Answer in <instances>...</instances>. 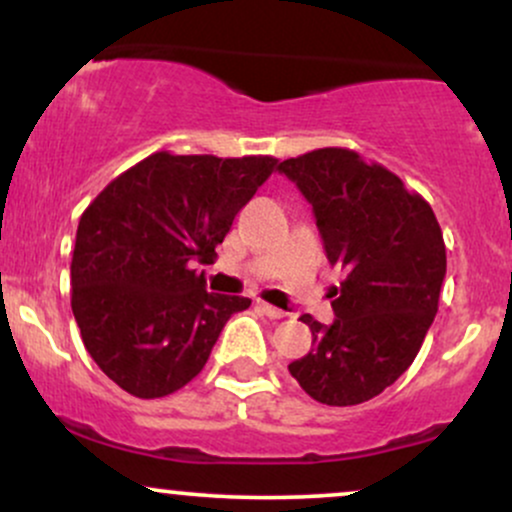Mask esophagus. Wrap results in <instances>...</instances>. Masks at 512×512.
Wrapping results in <instances>:
<instances>
[{
  "mask_svg": "<svg viewBox=\"0 0 512 512\" xmlns=\"http://www.w3.org/2000/svg\"><path fill=\"white\" fill-rule=\"evenodd\" d=\"M260 310L267 317H272V320H281V317H286L289 313H284V310H279V308H274V305H269V303H260Z\"/></svg>",
  "mask_w": 512,
  "mask_h": 512,
  "instance_id": "1",
  "label": "esophagus"
}]
</instances>
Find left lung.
I'll use <instances>...</instances> for the list:
<instances>
[{"label": "left lung", "instance_id": "1", "mask_svg": "<svg viewBox=\"0 0 512 512\" xmlns=\"http://www.w3.org/2000/svg\"><path fill=\"white\" fill-rule=\"evenodd\" d=\"M279 173L313 204L327 260L346 272L332 325L301 315L313 349L289 370L320 404L368 402L411 366L438 313L443 231L424 197L351 149L286 158Z\"/></svg>", "mask_w": 512, "mask_h": 512}]
</instances>
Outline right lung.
Masks as SVG:
<instances>
[{"label":"right lung","mask_w":512,"mask_h":512,"mask_svg":"<svg viewBox=\"0 0 512 512\" xmlns=\"http://www.w3.org/2000/svg\"><path fill=\"white\" fill-rule=\"evenodd\" d=\"M272 156L156 151L88 204L76 228L72 310L86 351L122 390L166 397L204 368L228 317L250 298L209 293L233 219L274 173Z\"/></svg>","instance_id":"1"}]
</instances>
